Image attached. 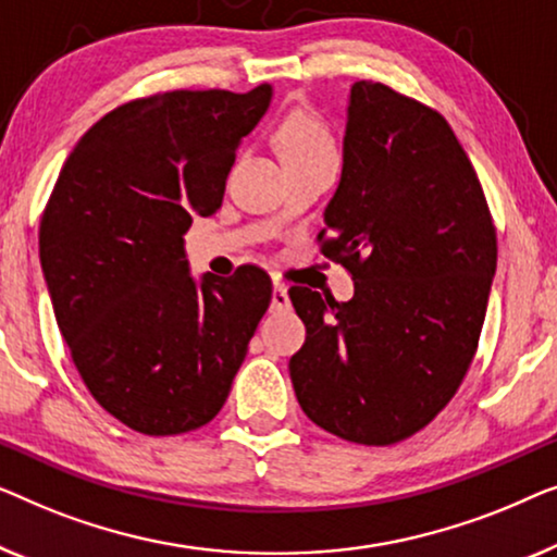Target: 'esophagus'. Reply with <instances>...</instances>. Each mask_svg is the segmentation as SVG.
Listing matches in <instances>:
<instances>
[{
  "mask_svg": "<svg viewBox=\"0 0 557 557\" xmlns=\"http://www.w3.org/2000/svg\"><path fill=\"white\" fill-rule=\"evenodd\" d=\"M289 308L287 287L282 282H275V289H272V310H285Z\"/></svg>",
  "mask_w": 557,
  "mask_h": 557,
  "instance_id": "34e87169",
  "label": "esophagus"
}]
</instances>
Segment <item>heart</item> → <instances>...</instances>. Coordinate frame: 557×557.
I'll use <instances>...</instances> for the list:
<instances>
[{
	"instance_id": "1",
	"label": "heart",
	"mask_w": 557,
	"mask_h": 557,
	"mask_svg": "<svg viewBox=\"0 0 557 557\" xmlns=\"http://www.w3.org/2000/svg\"><path fill=\"white\" fill-rule=\"evenodd\" d=\"M277 146L285 161L335 153L333 133L315 111L289 113L277 131Z\"/></svg>"
}]
</instances>
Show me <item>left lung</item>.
I'll return each instance as SVG.
<instances>
[{
    "label": "left lung",
    "instance_id": "8db88e82",
    "mask_svg": "<svg viewBox=\"0 0 557 557\" xmlns=\"http://www.w3.org/2000/svg\"><path fill=\"white\" fill-rule=\"evenodd\" d=\"M348 302L302 285L289 358L312 424L366 446L421 432L472 366L497 268V230L469 156L434 108L383 83L350 90L346 163L318 234Z\"/></svg>",
    "mask_w": 557,
    "mask_h": 557
}]
</instances>
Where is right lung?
Returning a JSON list of instances; mask_svg holds the SVG:
<instances>
[{
    "mask_svg": "<svg viewBox=\"0 0 557 557\" xmlns=\"http://www.w3.org/2000/svg\"><path fill=\"white\" fill-rule=\"evenodd\" d=\"M272 88L166 90L92 123L40 219L54 320L90 396L133 432L209 424L272 300L257 264L189 277L184 232L222 207L237 146Z\"/></svg>",
    "mask_w": 557,
    "mask_h": 557,
    "instance_id": "obj_1",
    "label": "right lung"
}]
</instances>
